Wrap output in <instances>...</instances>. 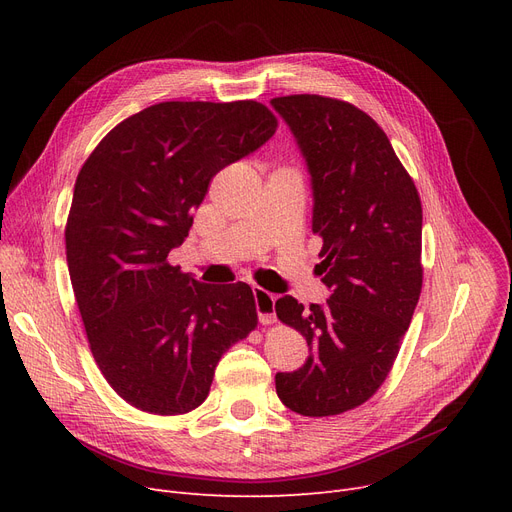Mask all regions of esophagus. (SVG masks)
<instances>
[{
	"label": "esophagus",
	"instance_id": "1",
	"mask_svg": "<svg viewBox=\"0 0 512 512\" xmlns=\"http://www.w3.org/2000/svg\"><path fill=\"white\" fill-rule=\"evenodd\" d=\"M253 297H255V309L261 324H274L276 321V297L272 292H267L259 286H253Z\"/></svg>",
	"mask_w": 512,
	"mask_h": 512
}]
</instances>
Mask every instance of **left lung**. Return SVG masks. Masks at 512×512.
<instances>
[{
	"label": "left lung",
	"mask_w": 512,
	"mask_h": 512,
	"mask_svg": "<svg viewBox=\"0 0 512 512\" xmlns=\"http://www.w3.org/2000/svg\"><path fill=\"white\" fill-rule=\"evenodd\" d=\"M270 103L305 159L330 288L326 305L276 301L311 353L297 371L276 373V392L299 415H338L384 384L409 330L423 282L421 201L386 132L355 105L319 95Z\"/></svg>",
	"instance_id": "8db88e82"
}]
</instances>
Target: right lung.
<instances>
[{"mask_svg": "<svg viewBox=\"0 0 512 512\" xmlns=\"http://www.w3.org/2000/svg\"><path fill=\"white\" fill-rule=\"evenodd\" d=\"M257 101H166L120 122L80 168L66 224L76 305L103 378L155 415L197 409L215 365L257 326L245 282L168 263L211 178L274 137Z\"/></svg>", "mask_w": 512, "mask_h": 512, "instance_id": "right-lung-1", "label": "right lung"}]
</instances>
